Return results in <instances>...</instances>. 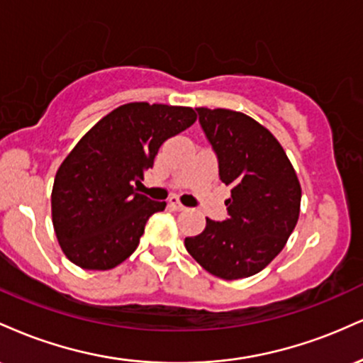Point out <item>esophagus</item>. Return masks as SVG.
<instances>
[{"mask_svg": "<svg viewBox=\"0 0 363 363\" xmlns=\"http://www.w3.org/2000/svg\"><path fill=\"white\" fill-rule=\"evenodd\" d=\"M169 206L172 208V210H176V211H182V210H186V206L182 205L181 201H179L177 196H170V198H169Z\"/></svg>", "mask_w": 363, "mask_h": 363, "instance_id": "obj_1", "label": "esophagus"}]
</instances>
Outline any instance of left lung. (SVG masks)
I'll use <instances>...</instances> for the list:
<instances>
[{"label":"left lung","mask_w":363,"mask_h":363,"mask_svg":"<svg viewBox=\"0 0 363 363\" xmlns=\"http://www.w3.org/2000/svg\"><path fill=\"white\" fill-rule=\"evenodd\" d=\"M196 111L230 198L225 201L227 220L206 218L205 230L186 237L184 245L215 277H252L281 252L294 232L301 213V182L285 150L257 121L228 109Z\"/></svg>","instance_id":"obj_1"}]
</instances>
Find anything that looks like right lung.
Returning a JSON list of instances; mask_svg holds the SVG:
<instances>
[{"instance_id":"obj_1","label":"right lung","mask_w":363,"mask_h":363,"mask_svg":"<svg viewBox=\"0 0 363 363\" xmlns=\"http://www.w3.org/2000/svg\"><path fill=\"white\" fill-rule=\"evenodd\" d=\"M196 121L191 107L131 102L78 141L54 177L52 225L62 252L83 269H111L138 247L147 220L165 210L136 187L165 140Z\"/></svg>"}]
</instances>
